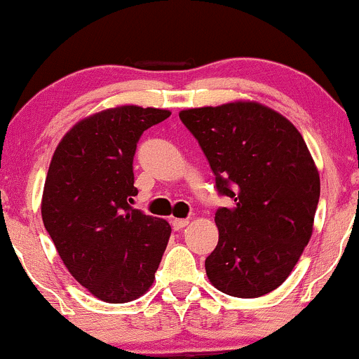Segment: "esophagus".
<instances>
[{
    "mask_svg": "<svg viewBox=\"0 0 359 359\" xmlns=\"http://www.w3.org/2000/svg\"><path fill=\"white\" fill-rule=\"evenodd\" d=\"M187 224L189 219H172V228H174L175 231H180V229L185 228Z\"/></svg>",
    "mask_w": 359,
    "mask_h": 359,
    "instance_id": "obj_1",
    "label": "esophagus"
}]
</instances>
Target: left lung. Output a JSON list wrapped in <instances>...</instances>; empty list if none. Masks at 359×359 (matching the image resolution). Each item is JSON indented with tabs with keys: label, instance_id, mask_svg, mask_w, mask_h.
I'll use <instances>...</instances> for the list:
<instances>
[{
	"label": "left lung",
	"instance_id": "8db88e82",
	"mask_svg": "<svg viewBox=\"0 0 359 359\" xmlns=\"http://www.w3.org/2000/svg\"><path fill=\"white\" fill-rule=\"evenodd\" d=\"M180 119L203 148L221 196L219 240L205 273L233 297H262L285 282L312 236L320 180L302 135L255 101L184 109Z\"/></svg>",
	"mask_w": 359,
	"mask_h": 359
}]
</instances>
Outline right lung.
<instances>
[{
    "instance_id": "right-lung-1",
    "label": "right lung",
    "mask_w": 359,
    "mask_h": 359,
    "mask_svg": "<svg viewBox=\"0 0 359 359\" xmlns=\"http://www.w3.org/2000/svg\"><path fill=\"white\" fill-rule=\"evenodd\" d=\"M170 111L118 106L76 123L53 151L42 219L71 275L102 302L123 304L151 287L172 228L130 203L143 131Z\"/></svg>"
}]
</instances>
